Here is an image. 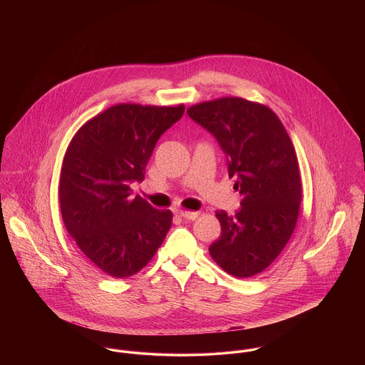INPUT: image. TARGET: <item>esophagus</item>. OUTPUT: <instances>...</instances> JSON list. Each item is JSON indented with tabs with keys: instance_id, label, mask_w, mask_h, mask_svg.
<instances>
[{
	"instance_id": "esophagus-1",
	"label": "esophagus",
	"mask_w": 365,
	"mask_h": 365,
	"mask_svg": "<svg viewBox=\"0 0 365 365\" xmlns=\"http://www.w3.org/2000/svg\"><path fill=\"white\" fill-rule=\"evenodd\" d=\"M178 215L187 220H195L200 216V212H194V210H180Z\"/></svg>"
}]
</instances>
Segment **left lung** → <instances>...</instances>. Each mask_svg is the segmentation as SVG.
I'll return each instance as SVG.
<instances>
[{"label":"left lung","instance_id":"obj_1","mask_svg":"<svg viewBox=\"0 0 365 365\" xmlns=\"http://www.w3.org/2000/svg\"><path fill=\"white\" fill-rule=\"evenodd\" d=\"M187 113L217 139L243 197L235 216L215 213L222 235L210 257L233 277H255L279 256L297 226L302 182L291 138L272 109L240 97L192 105Z\"/></svg>","mask_w":365,"mask_h":365}]
</instances>
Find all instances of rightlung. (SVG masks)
Here are the masks:
<instances>
[{
  "label": "right lung",
  "mask_w": 365,
  "mask_h": 365,
  "mask_svg": "<svg viewBox=\"0 0 365 365\" xmlns=\"http://www.w3.org/2000/svg\"><path fill=\"white\" fill-rule=\"evenodd\" d=\"M185 106L116 104L88 119L63 157L58 202L64 226L83 256L115 278L139 272L156 255L173 212L130 197L158 138Z\"/></svg>",
  "instance_id": "1"
}]
</instances>
